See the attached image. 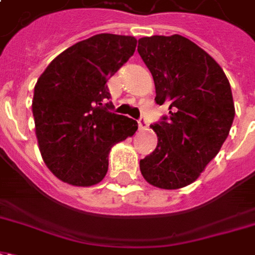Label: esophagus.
<instances>
[{
    "label": "esophagus",
    "mask_w": 255,
    "mask_h": 255,
    "mask_svg": "<svg viewBox=\"0 0 255 255\" xmlns=\"http://www.w3.org/2000/svg\"><path fill=\"white\" fill-rule=\"evenodd\" d=\"M146 128H148V124H146V121L143 120V118H141V120L138 121V129L141 130V131H143V130H146Z\"/></svg>",
    "instance_id": "1"
}]
</instances>
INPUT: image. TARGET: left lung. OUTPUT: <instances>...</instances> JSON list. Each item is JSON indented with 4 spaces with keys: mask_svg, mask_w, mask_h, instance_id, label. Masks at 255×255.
<instances>
[{
    "mask_svg": "<svg viewBox=\"0 0 255 255\" xmlns=\"http://www.w3.org/2000/svg\"><path fill=\"white\" fill-rule=\"evenodd\" d=\"M137 51L154 80V101L169 106V117L150 126L158 141L139 171L157 188H183L229 135L235 116L230 82L204 49L180 34L142 37Z\"/></svg>",
    "mask_w": 255,
    "mask_h": 255,
    "instance_id": "left-lung-1",
    "label": "left lung"
}]
</instances>
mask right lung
I'll list each match as a JSON object with an SVG mask.
<instances>
[{
    "instance_id": "obj_1",
    "label": "right lung",
    "mask_w": 255,
    "mask_h": 255,
    "mask_svg": "<svg viewBox=\"0 0 255 255\" xmlns=\"http://www.w3.org/2000/svg\"><path fill=\"white\" fill-rule=\"evenodd\" d=\"M133 36L101 33L57 55L34 86L32 113L48 169L76 187L98 184L109 153L134 134V120L109 112L107 80L134 53Z\"/></svg>"
}]
</instances>
